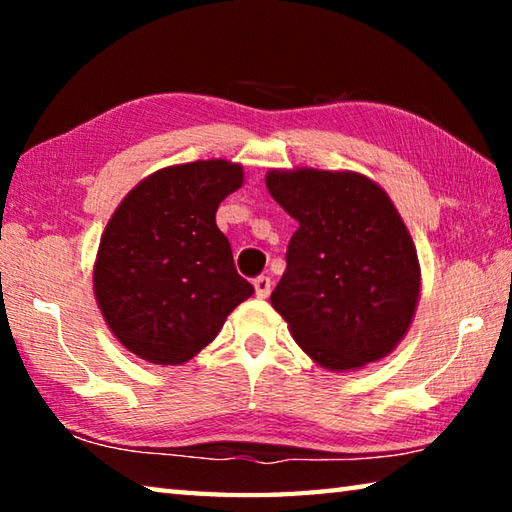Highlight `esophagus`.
<instances>
[{"label": "esophagus", "instance_id": "34e87169", "mask_svg": "<svg viewBox=\"0 0 512 512\" xmlns=\"http://www.w3.org/2000/svg\"><path fill=\"white\" fill-rule=\"evenodd\" d=\"M253 287H255L257 298H268V293H271L273 282H271V277H266V275H259L257 280L253 282Z\"/></svg>", "mask_w": 512, "mask_h": 512}]
</instances>
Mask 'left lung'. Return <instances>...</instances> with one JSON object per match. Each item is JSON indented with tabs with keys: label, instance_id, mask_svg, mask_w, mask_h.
<instances>
[{
	"label": "left lung",
	"instance_id": "8db88e82",
	"mask_svg": "<svg viewBox=\"0 0 512 512\" xmlns=\"http://www.w3.org/2000/svg\"><path fill=\"white\" fill-rule=\"evenodd\" d=\"M268 194L298 221L271 305L307 357L334 372L391 354L422 291L418 253L381 185L359 171L271 169Z\"/></svg>",
	"mask_w": 512,
	"mask_h": 512
}]
</instances>
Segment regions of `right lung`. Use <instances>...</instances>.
Returning <instances> with one entry per match:
<instances>
[{
    "label": "right lung",
    "mask_w": 512,
    "mask_h": 512,
    "mask_svg": "<svg viewBox=\"0 0 512 512\" xmlns=\"http://www.w3.org/2000/svg\"><path fill=\"white\" fill-rule=\"evenodd\" d=\"M241 185L239 162L171 164L140 180L112 212L94 259V300L135 357L180 366L255 293L216 225L221 201Z\"/></svg>",
    "instance_id": "add662e5"
}]
</instances>
